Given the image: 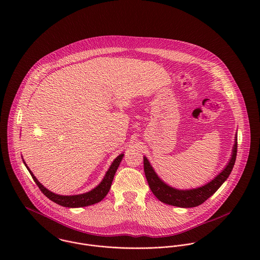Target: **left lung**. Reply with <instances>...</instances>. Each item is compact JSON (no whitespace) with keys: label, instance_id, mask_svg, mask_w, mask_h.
I'll list each match as a JSON object with an SVG mask.
<instances>
[{"label":"left lung","instance_id":"1","mask_svg":"<svg viewBox=\"0 0 260 260\" xmlns=\"http://www.w3.org/2000/svg\"><path fill=\"white\" fill-rule=\"evenodd\" d=\"M237 153V134L234 139V145L231 152V157L224 167L222 171L214 177L211 181L204 185L192 188V189H176L172 186L166 184L155 172L152 165L150 164L146 156L143 157L144 162V172L148 182L149 187L153 194L163 203L172 206H177L181 208L196 207L206 201L210 196H212L225 180L230 175Z\"/></svg>","mask_w":260,"mask_h":260}]
</instances>
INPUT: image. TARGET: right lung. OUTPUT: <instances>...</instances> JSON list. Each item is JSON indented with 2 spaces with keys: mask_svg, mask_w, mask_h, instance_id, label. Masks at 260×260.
<instances>
[{
  "mask_svg": "<svg viewBox=\"0 0 260 260\" xmlns=\"http://www.w3.org/2000/svg\"><path fill=\"white\" fill-rule=\"evenodd\" d=\"M123 157H124V153L120 154L119 156H117L114 159V161L112 162L109 169L107 170L104 178L95 188H93L92 190H90L86 193L77 194V195H59V194H56V193L48 190L45 186L42 185L38 181V179L35 177V175L33 174V172L27 166L26 162L24 160L23 161H24L25 166L29 170L31 176L33 177L34 181L36 182V184L40 188V190L44 193V195H46L50 200H52L53 202H55V203H57L61 206L69 207V208H77V207H85V206H89V205H93L95 203H98L108 194V192L110 190V187H111L114 175H115Z\"/></svg>",
  "mask_w": 260,
  "mask_h": 260,
  "instance_id": "obj_1",
  "label": "right lung"
}]
</instances>
